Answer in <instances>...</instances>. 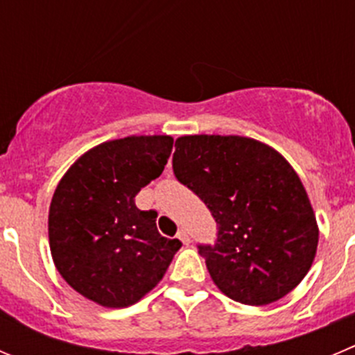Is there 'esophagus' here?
Here are the masks:
<instances>
[{"mask_svg": "<svg viewBox=\"0 0 355 355\" xmlns=\"http://www.w3.org/2000/svg\"><path fill=\"white\" fill-rule=\"evenodd\" d=\"M178 239H180L183 244H190V235H188L187 230H180L178 232Z\"/></svg>", "mask_w": 355, "mask_h": 355, "instance_id": "34e87169", "label": "esophagus"}]
</instances>
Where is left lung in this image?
Here are the masks:
<instances>
[{
	"label": "left lung",
	"mask_w": 355,
	"mask_h": 355,
	"mask_svg": "<svg viewBox=\"0 0 355 355\" xmlns=\"http://www.w3.org/2000/svg\"><path fill=\"white\" fill-rule=\"evenodd\" d=\"M175 178L218 223L214 245H198L219 291L268 305L309 273L319 226L300 175L277 150L244 136H181Z\"/></svg>",
	"instance_id": "obj_1"
}]
</instances>
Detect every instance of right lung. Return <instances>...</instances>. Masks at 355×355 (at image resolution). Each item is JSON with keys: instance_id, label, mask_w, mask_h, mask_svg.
Returning a JSON list of instances; mask_svg holds the SVG:
<instances>
[{"instance_id": "add662e5", "label": "right lung", "mask_w": 355, "mask_h": 355, "mask_svg": "<svg viewBox=\"0 0 355 355\" xmlns=\"http://www.w3.org/2000/svg\"><path fill=\"white\" fill-rule=\"evenodd\" d=\"M171 136H129L90 148L53 191L49 242L55 268L76 293L106 309L139 302L181 248L157 230L136 195L164 171Z\"/></svg>"}]
</instances>
